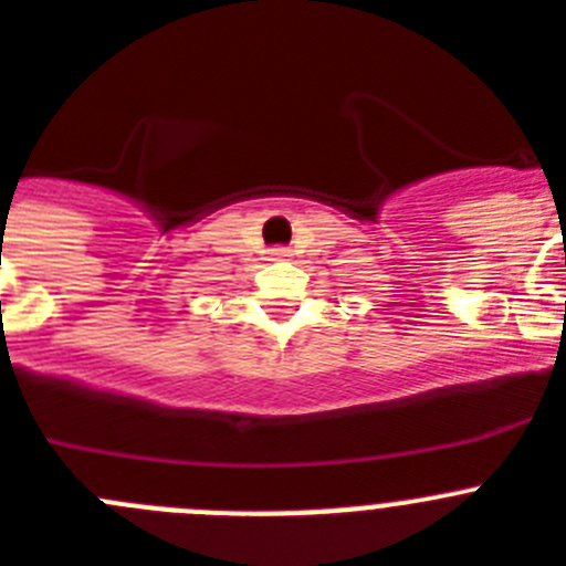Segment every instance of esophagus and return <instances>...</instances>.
<instances>
[{"label":"esophagus","mask_w":566,"mask_h":566,"mask_svg":"<svg viewBox=\"0 0 566 566\" xmlns=\"http://www.w3.org/2000/svg\"><path fill=\"white\" fill-rule=\"evenodd\" d=\"M268 255L270 259H287V255H291V250H287V247H270Z\"/></svg>","instance_id":"esophagus-1"}]
</instances>
